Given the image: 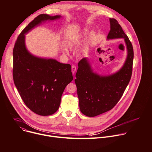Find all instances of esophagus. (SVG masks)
<instances>
[{
  "label": "esophagus",
  "mask_w": 152,
  "mask_h": 152,
  "mask_svg": "<svg viewBox=\"0 0 152 152\" xmlns=\"http://www.w3.org/2000/svg\"><path fill=\"white\" fill-rule=\"evenodd\" d=\"M76 70V67L75 66H73L72 67V73L75 74Z\"/></svg>",
  "instance_id": "obj_1"
}]
</instances>
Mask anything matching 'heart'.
<instances>
[{"label":"heart","instance_id":"1","mask_svg":"<svg viewBox=\"0 0 152 152\" xmlns=\"http://www.w3.org/2000/svg\"><path fill=\"white\" fill-rule=\"evenodd\" d=\"M88 29H84L83 30V31H82V32L79 34L77 35H75L73 36H72V37H70L67 41H66V45L67 46L71 49H75L77 46V42L82 39L83 38H84L85 37H86V35H88ZM95 35V33L94 32H93L91 34V37L93 38L94 37ZM62 52L64 54H68L67 50L66 49H62Z\"/></svg>","mask_w":152,"mask_h":152}]
</instances>
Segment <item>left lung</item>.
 <instances>
[{"label":"left lung","instance_id":"obj_1","mask_svg":"<svg viewBox=\"0 0 152 152\" xmlns=\"http://www.w3.org/2000/svg\"><path fill=\"white\" fill-rule=\"evenodd\" d=\"M110 31L107 39L123 38L127 57L122 67L111 75L102 76L93 72L86 58L78 63L75 79L81 113L95 117L112 110L122 97L132 73L134 49L131 42L115 18H110Z\"/></svg>","mask_w":152,"mask_h":152}]
</instances>
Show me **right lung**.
I'll return each mask as SVG.
<instances>
[{
    "mask_svg": "<svg viewBox=\"0 0 152 152\" xmlns=\"http://www.w3.org/2000/svg\"><path fill=\"white\" fill-rule=\"evenodd\" d=\"M61 17L45 14L38 15L20 33L13 49L14 84L28 107L42 116L58 111L65 88L73 79L72 67L55 59L32 55L25 45V34L42 22Z\"/></svg>",
    "mask_w": 152,
    "mask_h": 152,
    "instance_id": "add662e5",
    "label": "right lung"
}]
</instances>
